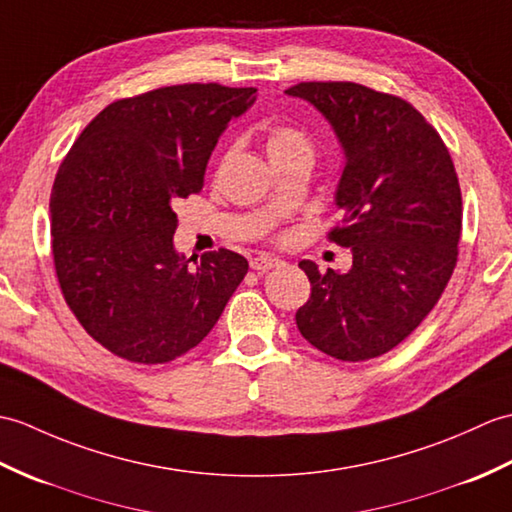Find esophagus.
<instances>
[{
    "label": "esophagus",
    "instance_id": "obj_1",
    "mask_svg": "<svg viewBox=\"0 0 512 512\" xmlns=\"http://www.w3.org/2000/svg\"><path fill=\"white\" fill-rule=\"evenodd\" d=\"M249 265H252L254 271H269V269H274V267H280L282 260L276 258V256H269V254H260V256L249 260Z\"/></svg>",
    "mask_w": 512,
    "mask_h": 512
}]
</instances>
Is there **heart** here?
<instances>
[{
	"mask_svg": "<svg viewBox=\"0 0 512 512\" xmlns=\"http://www.w3.org/2000/svg\"><path fill=\"white\" fill-rule=\"evenodd\" d=\"M265 149L271 164L289 160L293 155H311V140L300 127L289 122H278L269 127L265 138Z\"/></svg>",
	"mask_w": 512,
	"mask_h": 512,
	"instance_id": "1",
	"label": "heart"
}]
</instances>
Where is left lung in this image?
I'll return each instance as SVG.
<instances>
[{"instance_id":"1","label":"left lung","mask_w":512,"mask_h":512,"mask_svg":"<svg viewBox=\"0 0 512 512\" xmlns=\"http://www.w3.org/2000/svg\"><path fill=\"white\" fill-rule=\"evenodd\" d=\"M287 94L309 100L344 146L335 195L344 217L328 238L352 249L346 274L302 260L311 298L295 324L335 359L381 357L414 333L456 269V168L438 131L399 96L348 81L298 83Z\"/></svg>"}]
</instances>
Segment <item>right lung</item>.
Segmentation results:
<instances>
[{"mask_svg": "<svg viewBox=\"0 0 512 512\" xmlns=\"http://www.w3.org/2000/svg\"><path fill=\"white\" fill-rule=\"evenodd\" d=\"M254 87L186 83L111 102L65 155L50 197L61 293L100 346L166 363L217 324L247 260L208 252L197 267L173 245V203L197 195L219 135Z\"/></svg>", "mask_w": 512, "mask_h": 512, "instance_id": "obj_1", "label": "right lung"}]
</instances>
